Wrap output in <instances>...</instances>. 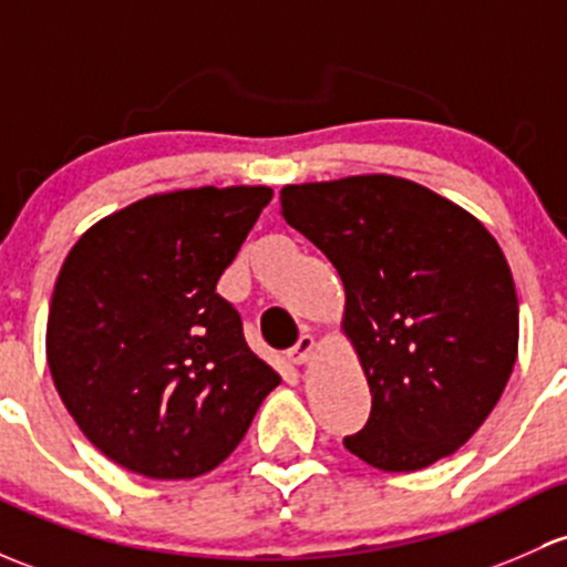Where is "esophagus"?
Returning a JSON list of instances; mask_svg holds the SVG:
<instances>
[{"mask_svg":"<svg viewBox=\"0 0 567 567\" xmlns=\"http://www.w3.org/2000/svg\"><path fill=\"white\" fill-rule=\"evenodd\" d=\"M315 348H318V344H315L312 333H301V339L296 342V348L288 350V361L293 363V367H303V363L315 355Z\"/></svg>","mask_w":567,"mask_h":567,"instance_id":"obj_1","label":"esophagus"}]
</instances>
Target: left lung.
I'll use <instances>...</instances> for the list:
<instances>
[{"label": "left lung", "instance_id": "left-lung-1", "mask_svg": "<svg viewBox=\"0 0 567 567\" xmlns=\"http://www.w3.org/2000/svg\"><path fill=\"white\" fill-rule=\"evenodd\" d=\"M279 204L344 285L342 331L372 393L344 449L383 473L454 454L519 353V299L497 238L454 200L389 174L288 184Z\"/></svg>", "mask_w": 567, "mask_h": 567}]
</instances>
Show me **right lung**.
<instances>
[{"mask_svg":"<svg viewBox=\"0 0 567 567\" xmlns=\"http://www.w3.org/2000/svg\"><path fill=\"white\" fill-rule=\"evenodd\" d=\"M271 187L148 195L83 234L59 268L45 355L94 449L154 481L198 478L234 454L279 385L217 282Z\"/></svg>","mask_w":567,"mask_h":567,"instance_id":"right-lung-1","label":"right lung"}]
</instances>
